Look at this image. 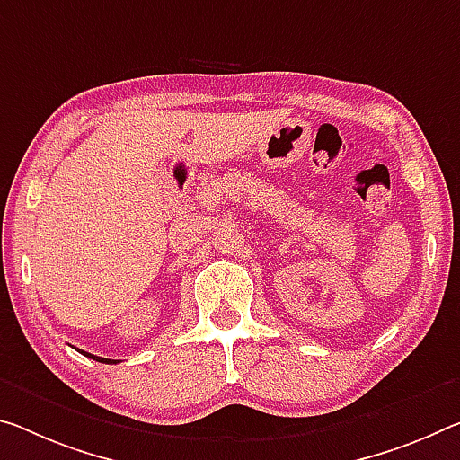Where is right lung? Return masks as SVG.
<instances>
[{
  "label": "right lung",
  "instance_id": "right-lung-1",
  "mask_svg": "<svg viewBox=\"0 0 460 460\" xmlns=\"http://www.w3.org/2000/svg\"><path fill=\"white\" fill-rule=\"evenodd\" d=\"M79 352H82V349H79ZM84 356H87V358H92V360H98V362H104V364H114V360H108V358H100V356H93V354H90V352H82Z\"/></svg>",
  "mask_w": 460,
  "mask_h": 460
}]
</instances>
